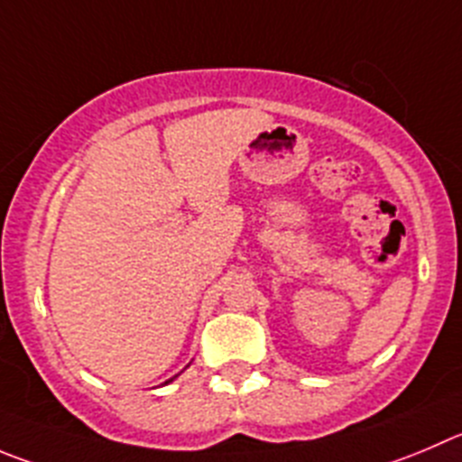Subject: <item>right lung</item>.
Returning <instances> with one entry per match:
<instances>
[{"label": "right lung", "instance_id": "obj_1", "mask_svg": "<svg viewBox=\"0 0 462 462\" xmlns=\"http://www.w3.org/2000/svg\"><path fill=\"white\" fill-rule=\"evenodd\" d=\"M171 381H172V378H171ZM171 381H166V383H171Z\"/></svg>", "mask_w": 462, "mask_h": 462}]
</instances>
